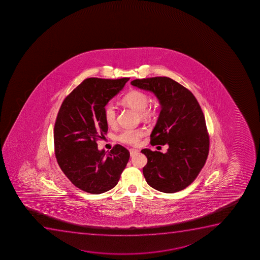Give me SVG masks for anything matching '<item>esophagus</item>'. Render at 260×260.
<instances>
[{
  "instance_id": "obj_1",
  "label": "esophagus",
  "mask_w": 260,
  "mask_h": 260,
  "mask_svg": "<svg viewBox=\"0 0 260 260\" xmlns=\"http://www.w3.org/2000/svg\"><path fill=\"white\" fill-rule=\"evenodd\" d=\"M138 152V150H135V149H131L129 150V153H131V156H134L135 154H137Z\"/></svg>"
}]
</instances>
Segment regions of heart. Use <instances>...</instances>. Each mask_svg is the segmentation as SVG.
Instances as JSON below:
<instances>
[{
	"label": "heart",
	"mask_w": 260,
	"mask_h": 260,
	"mask_svg": "<svg viewBox=\"0 0 260 260\" xmlns=\"http://www.w3.org/2000/svg\"><path fill=\"white\" fill-rule=\"evenodd\" d=\"M123 104L139 111L142 118L147 119L153 115L152 110L148 108L150 103L149 95L140 90H132L127 93L122 99ZM104 116L108 125L114 126L116 123V109L113 103H108L104 108ZM145 132L143 128H124L118 135V140L124 144L135 145L144 137Z\"/></svg>",
	"instance_id": "heart-1"
}]
</instances>
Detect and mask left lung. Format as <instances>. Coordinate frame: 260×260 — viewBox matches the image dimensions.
Returning a JSON list of instances; mask_svg holds the SVG:
<instances>
[{
    "label": "left lung",
    "mask_w": 260,
    "mask_h": 260,
    "mask_svg": "<svg viewBox=\"0 0 260 260\" xmlns=\"http://www.w3.org/2000/svg\"><path fill=\"white\" fill-rule=\"evenodd\" d=\"M132 85L152 92L161 111L150 135L152 145H165L167 152L144 149L148 162L143 169L150 187L174 193L189 186L204 167L210 139L205 116L199 102L189 89L166 77L132 81Z\"/></svg>",
    "instance_id": "left-lung-1"
}]
</instances>
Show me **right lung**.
Wrapping results in <instances>:
<instances>
[{
    "label": "right lung",
    "mask_w": 260,
    "mask_h": 260,
    "mask_svg": "<svg viewBox=\"0 0 260 260\" xmlns=\"http://www.w3.org/2000/svg\"><path fill=\"white\" fill-rule=\"evenodd\" d=\"M129 78L84 80L62 102L54 128L55 154L59 166L75 186L101 194L116 186L129 152L116 144L110 152L98 150L96 141L108 132L104 108Z\"/></svg>",
    "instance_id": "1"
}]
</instances>
